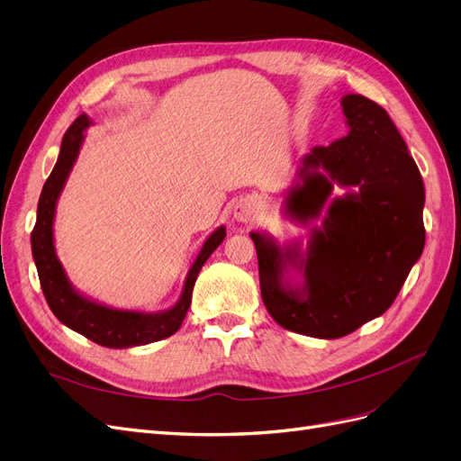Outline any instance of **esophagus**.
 <instances>
[{
  "mask_svg": "<svg viewBox=\"0 0 461 461\" xmlns=\"http://www.w3.org/2000/svg\"><path fill=\"white\" fill-rule=\"evenodd\" d=\"M256 203L252 202V200H248V198H244V200H240V202H236V205H234V209H232V217L239 221V222H249V221H254V217H256Z\"/></svg>",
  "mask_w": 461,
  "mask_h": 461,
  "instance_id": "obj_1",
  "label": "esophagus"
}]
</instances>
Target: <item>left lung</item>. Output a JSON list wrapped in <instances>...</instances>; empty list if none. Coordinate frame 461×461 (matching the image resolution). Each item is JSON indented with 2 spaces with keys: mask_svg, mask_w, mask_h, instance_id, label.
<instances>
[{
  "mask_svg": "<svg viewBox=\"0 0 461 461\" xmlns=\"http://www.w3.org/2000/svg\"><path fill=\"white\" fill-rule=\"evenodd\" d=\"M348 136L302 158L285 212L321 219L308 248L249 232L265 308L278 325L315 339H340L383 315L423 254L425 188L386 111L359 94L342 97ZM337 184L344 197L330 200ZM303 281L292 285L289 269Z\"/></svg>",
  "mask_w": 461,
  "mask_h": 461,
  "instance_id": "left-lung-1",
  "label": "left lung"
}]
</instances>
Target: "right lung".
Returning a JSON list of instances; mask_svg holds the SVG:
<instances>
[{
	"mask_svg": "<svg viewBox=\"0 0 461 461\" xmlns=\"http://www.w3.org/2000/svg\"><path fill=\"white\" fill-rule=\"evenodd\" d=\"M92 121L88 115L82 113L63 136L58 163H55L51 175L48 176L44 188H41L36 212V225L31 234L32 258L38 269L41 292L53 315L63 325L73 329L75 332L86 337L88 340L105 346V348H132L144 346L149 342H158L175 334L186 317V312L192 302V290L196 283L198 273L203 267L207 258L212 256L217 246L225 240V227L215 229L207 236L198 258L194 259L192 267L186 273L183 292L173 308L165 312H132V310H117L109 305L97 303L95 300L86 298L85 294L71 285L63 269L61 261L55 254L53 244V219L55 207L65 188V183L71 173L73 165L78 158L82 142H85V131L90 127Z\"/></svg>",
	"mask_w": 461,
	"mask_h": 461,
	"instance_id": "obj_1",
	"label": "right lung"
}]
</instances>
